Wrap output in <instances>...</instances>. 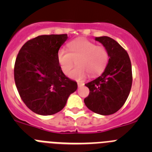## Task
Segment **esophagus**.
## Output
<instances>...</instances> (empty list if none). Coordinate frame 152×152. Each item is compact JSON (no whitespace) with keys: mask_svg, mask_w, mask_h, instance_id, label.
Listing matches in <instances>:
<instances>
[{"mask_svg":"<svg viewBox=\"0 0 152 152\" xmlns=\"http://www.w3.org/2000/svg\"><path fill=\"white\" fill-rule=\"evenodd\" d=\"M84 85V84H83V83H77V86H78V88H81V87H83Z\"/></svg>","mask_w":152,"mask_h":152,"instance_id":"34e87169","label":"esophagus"}]
</instances>
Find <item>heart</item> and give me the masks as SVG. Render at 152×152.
<instances>
[{
    "label": "heart",
    "instance_id": "1",
    "mask_svg": "<svg viewBox=\"0 0 152 152\" xmlns=\"http://www.w3.org/2000/svg\"><path fill=\"white\" fill-rule=\"evenodd\" d=\"M68 48V51L61 48L57 53L58 62L64 75H68L75 61L77 67L69 77L77 81L84 80L88 74L92 77L100 75L105 69L109 56L104 47L81 39L69 42Z\"/></svg>",
    "mask_w": 152,
    "mask_h": 152
}]
</instances>
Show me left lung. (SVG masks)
<instances>
[{
  "label": "left lung",
  "mask_w": 152,
  "mask_h": 152,
  "mask_svg": "<svg viewBox=\"0 0 152 152\" xmlns=\"http://www.w3.org/2000/svg\"><path fill=\"white\" fill-rule=\"evenodd\" d=\"M107 49L109 61L104 72L87 83L90 90L84 103L89 110L103 116L117 112L126 101L132 83V64L126 51L108 36L95 37Z\"/></svg>",
  "instance_id": "8db88e82"
}]
</instances>
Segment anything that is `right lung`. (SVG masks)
<instances>
[{
	"label": "right lung",
	"mask_w": 152,
	"mask_h": 152,
	"mask_svg": "<svg viewBox=\"0 0 152 152\" xmlns=\"http://www.w3.org/2000/svg\"><path fill=\"white\" fill-rule=\"evenodd\" d=\"M68 35H42L27 41L14 65L17 91L26 107L42 116L53 115L64 107L77 88L58 62L57 53Z\"/></svg>",
	"instance_id": "1"
}]
</instances>
